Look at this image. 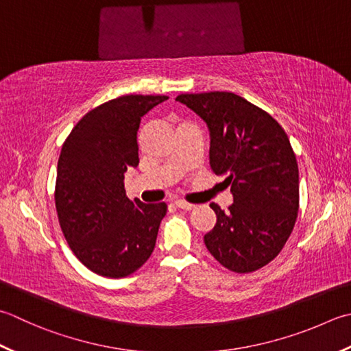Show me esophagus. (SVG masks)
Instances as JSON below:
<instances>
[{"label": "esophagus", "instance_id": "1", "mask_svg": "<svg viewBox=\"0 0 351 351\" xmlns=\"http://www.w3.org/2000/svg\"><path fill=\"white\" fill-rule=\"evenodd\" d=\"M175 205L178 208H181V210H187V211H190V210H193L195 208V205L193 204H189V202H185V201H181V199H178V201H175Z\"/></svg>", "mask_w": 351, "mask_h": 351}]
</instances>
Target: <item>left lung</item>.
<instances>
[{"instance_id": "8db88e82", "label": "left lung", "mask_w": 351, "mask_h": 351, "mask_svg": "<svg viewBox=\"0 0 351 351\" xmlns=\"http://www.w3.org/2000/svg\"><path fill=\"white\" fill-rule=\"evenodd\" d=\"M178 101L207 123L210 167L231 185L232 204L204 236L210 254L237 274L278 256L298 216V164L286 132L263 109L232 93L181 94Z\"/></svg>"}]
</instances>
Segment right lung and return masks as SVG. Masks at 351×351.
<instances>
[{
	"mask_svg": "<svg viewBox=\"0 0 351 351\" xmlns=\"http://www.w3.org/2000/svg\"><path fill=\"white\" fill-rule=\"evenodd\" d=\"M167 95H123L89 111L60 150L54 201L62 232L88 269L121 278L147 262L167 205L129 199L141 117Z\"/></svg>",
	"mask_w": 351,
	"mask_h": 351,
	"instance_id": "add662e5",
	"label": "right lung"
}]
</instances>
